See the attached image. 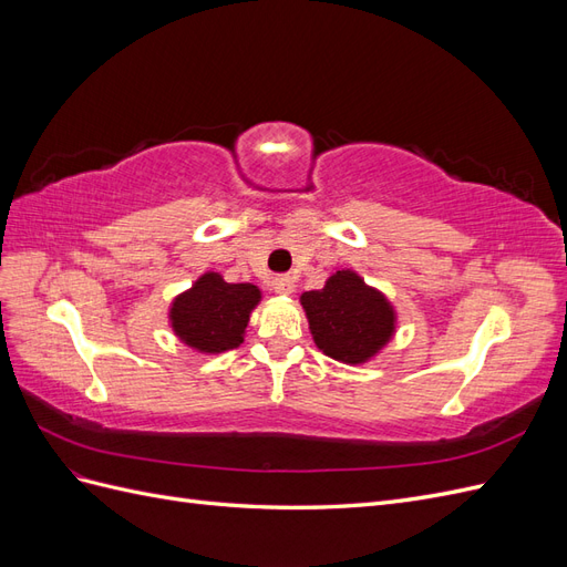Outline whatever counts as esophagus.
I'll return each mask as SVG.
<instances>
[{
    "mask_svg": "<svg viewBox=\"0 0 567 567\" xmlns=\"http://www.w3.org/2000/svg\"><path fill=\"white\" fill-rule=\"evenodd\" d=\"M271 288H274V293L290 296L296 290V279L293 277H274Z\"/></svg>",
    "mask_w": 567,
    "mask_h": 567,
    "instance_id": "1",
    "label": "esophagus"
}]
</instances>
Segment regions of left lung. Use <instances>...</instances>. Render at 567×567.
Segmentation results:
<instances>
[{
    "label": "left lung",
    "mask_w": 567,
    "mask_h": 567,
    "mask_svg": "<svg viewBox=\"0 0 567 567\" xmlns=\"http://www.w3.org/2000/svg\"><path fill=\"white\" fill-rule=\"evenodd\" d=\"M315 346L342 364H367L398 331L394 305L354 269H338L323 288L300 296Z\"/></svg>",
    "instance_id": "1"
}]
</instances>
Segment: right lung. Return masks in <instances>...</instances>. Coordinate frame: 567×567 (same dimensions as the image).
Here are the masks:
<instances>
[{"label": "right lung", "mask_w": 567, "mask_h": 567, "mask_svg": "<svg viewBox=\"0 0 567 567\" xmlns=\"http://www.w3.org/2000/svg\"><path fill=\"white\" fill-rule=\"evenodd\" d=\"M262 300L252 284H227L219 271H205L169 302V329L203 354H219L244 342L250 315Z\"/></svg>", "instance_id": "right-lung-1"}]
</instances>
